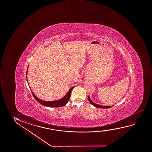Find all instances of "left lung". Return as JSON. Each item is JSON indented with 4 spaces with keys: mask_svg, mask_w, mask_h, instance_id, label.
I'll return each mask as SVG.
<instances>
[{
    "mask_svg": "<svg viewBox=\"0 0 152 152\" xmlns=\"http://www.w3.org/2000/svg\"><path fill=\"white\" fill-rule=\"evenodd\" d=\"M88 99L89 100V101L90 103L92 105H94V106H95V107H97V108H110L111 107H112V106H102V105H99V104H96V103H94V102L92 101L91 100V99H90V98L89 96H88Z\"/></svg>",
    "mask_w": 152,
    "mask_h": 152,
    "instance_id": "left-lung-1",
    "label": "left lung"
}]
</instances>
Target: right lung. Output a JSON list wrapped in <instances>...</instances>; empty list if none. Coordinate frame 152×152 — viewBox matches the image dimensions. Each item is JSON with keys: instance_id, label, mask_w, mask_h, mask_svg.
<instances>
[{"instance_id": "right-lung-1", "label": "right lung", "mask_w": 152, "mask_h": 152, "mask_svg": "<svg viewBox=\"0 0 152 152\" xmlns=\"http://www.w3.org/2000/svg\"><path fill=\"white\" fill-rule=\"evenodd\" d=\"M26 78H27V73H26ZM74 88V87L71 88V89L69 90V92L67 93L66 94L63 98H62L61 99L58 100V101H42V100L38 99L34 94L33 92L31 91H31L33 96L34 97L35 99L36 100H37L39 103L42 104V105H43L44 106H48V107H61V106H64L65 105H66L67 104V103L69 101V99L70 96H71V92H72V90H73Z\"/></svg>"}]
</instances>
